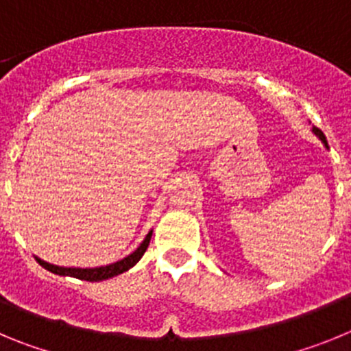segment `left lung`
<instances>
[{"instance_id":"obj_1","label":"left lung","mask_w":351,"mask_h":351,"mask_svg":"<svg viewBox=\"0 0 351 351\" xmlns=\"http://www.w3.org/2000/svg\"><path fill=\"white\" fill-rule=\"evenodd\" d=\"M313 133H315L316 137H318L322 142H324L325 147L328 149V144H327V141H325V135H324V133H322V130H318V128H316V126H313Z\"/></svg>"}]
</instances>
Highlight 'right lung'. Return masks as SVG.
I'll return each instance as SVG.
<instances>
[{
  "label": "right lung",
  "mask_w": 351,
  "mask_h": 351,
  "mask_svg": "<svg viewBox=\"0 0 351 351\" xmlns=\"http://www.w3.org/2000/svg\"><path fill=\"white\" fill-rule=\"evenodd\" d=\"M151 235H153V230L145 235V239L141 243V246L133 251L132 255L125 256V258L119 260V262L110 263V265H104V267H93V269L60 267V265H54V263L43 262V260L38 258V256H35V258L43 269L51 271L52 274L70 276V278H77V280H84V281H104V280H108V278H114V276L123 274V272H126L128 269H132L133 265H135V263L142 258V255L145 253V250H147L149 241H151Z\"/></svg>",
  "instance_id": "obj_1"
}]
</instances>
